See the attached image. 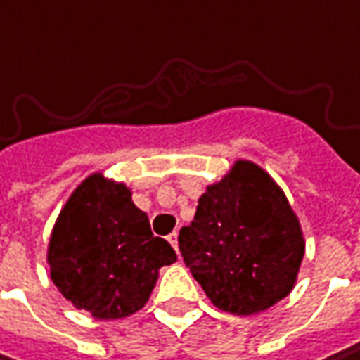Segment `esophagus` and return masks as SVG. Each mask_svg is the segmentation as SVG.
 <instances>
[{
    "instance_id": "34e87169",
    "label": "esophagus",
    "mask_w": 360,
    "mask_h": 360,
    "mask_svg": "<svg viewBox=\"0 0 360 360\" xmlns=\"http://www.w3.org/2000/svg\"><path fill=\"white\" fill-rule=\"evenodd\" d=\"M167 243L178 250V234H176V232H172V234L167 236Z\"/></svg>"
}]
</instances>
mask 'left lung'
Returning a JSON list of instances; mask_svg holds the SVG:
<instances>
[{
  "instance_id": "left-lung-1",
  "label": "left lung",
  "mask_w": 360,
  "mask_h": 360,
  "mask_svg": "<svg viewBox=\"0 0 360 360\" xmlns=\"http://www.w3.org/2000/svg\"><path fill=\"white\" fill-rule=\"evenodd\" d=\"M178 245L209 300L234 315L265 311L288 296L304 255L286 195L267 172L243 159L207 186Z\"/></svg>"
}]
</instances>
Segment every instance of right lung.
<instances>
[{
  "label": "right lung",
  "instance_id": "1",
  "mask_svg": "<svg viewBox=\"0 0 360 360\" xmlns=\"http://www.w3.org/2000/svg\"><path fill=\"white\" fill-rule=\"evenodd\" d=\"M51 280L76 309L120 319L145 307L159 267L176 261L153 236L132 193L101 174L89 176L64 205L49 240Z\"/></svg>",
  "mask_w": 360,
  "mask_h": 360
}]
</instances>
